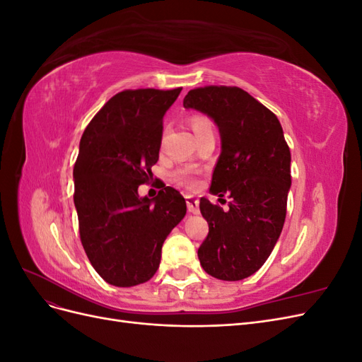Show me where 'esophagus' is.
I'll return each mask as SVG.
<instances>
[{
	"instance_id": "1",
	"label": "esophagus",
	"mask_w": 362,
	"mask_h": 362,
	"mask_svg": "<svg viewBox=\"0 0 362 362\" xmlns=\"http://www.w3.org/2000/svg\"><path fill=\"white\" fill-rule=\"evenodd\" d=\"M185 202H187V208L189 211L193 214H198L199 213V201L198 198H194V196H185Z\"/></svg>"
}]
</instances>
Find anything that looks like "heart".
Segmentation results:
<instances>
[{"label":"heart","mask_w":362,"mask_h":362,"mask_svg":"<svg viewBox=\"0 0 362 362\" xmlns=\"http://www.w3.org/2000/svg\"><path fill=\"white\" fill-rule=\"evenodd\" d=\"M190 125L193 128V133L196 134V137H201L205 134H214V127L211 119L201 115V113H196L190 117ZM173 180L178 181L181 185L187 189H194L196 185H198V180L194 177V172L190 169H180L177 172H173Z\"/></svg>","instance_id":"1"}]
</instances>
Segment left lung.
<instances>
[{
	"label": "left lung",
	"instance_id": "8db88e82",
	"mask_svg": "<svg viewBox=\"0 0 362 362\" xmlns=\"http://www.w3.org/2000/svg\"><path fill=\"white\" fill-rule=\"evenodd\" d=\"M182 104L217 125L222 152L210 192L233 199L223 211L201 198L208 222V235L198 249L201 266L217 279H245L270 257L286 222L290 148L278 117L240 87H198Z\"/></svg>",
	"mask_w": 362,
	"mask_h": 362
}]
</instances>
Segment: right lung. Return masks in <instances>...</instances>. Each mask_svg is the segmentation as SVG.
Masks as SVG:
<instances>
[{
    "instance_id": "right-lung-1",
    "label": "right lung",
    "mask_w": 362,
    "mask_h": 362,
    "mask_svg": "<svg viewBox=\"0 0 362 362\" xmlns=\"http://www.w3.org/2000/svg\"><path fill=\"white\" fill-rule=\"evenodd\" d=\"M182 87L116 93L86 127L74 166V204L90 264L105 282L133 287L156 275L161 247L187 211L178 190L161 185L140 198L158 161L163 116Z\"/></svg>"
}]
</instances>
